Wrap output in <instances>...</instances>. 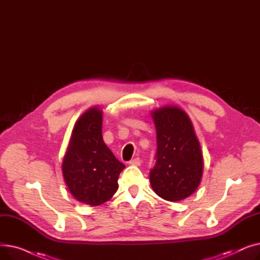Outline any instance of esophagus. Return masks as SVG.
Wrapping results in <instances>:
<instances>
[{"label":"esophagus","mask_w":260,"mask_h":260,"mask_svg":"<svg viewBox=\"0 0 260 260\" xmlns=\"http://www.w3.org/2000/svg\"><path fill=\"white\" fill-rule=\"evenodd\" d=\"M129 165L134 167H140L141 166V160L139 158H135L129 161Z\"/></svg>","instance_id":"1"}]
</instances>
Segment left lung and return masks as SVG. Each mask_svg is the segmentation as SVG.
Wrapping results in <instances>:
<instances>
[{
  "mask_svg": "<svg viewBox=\"0 0 260 260\" xmlns=\"http://www.w3.org/2000/svg\"><path fill=\"white\" fill-rule=\"evenodd\" d=\"M151 116L157 133L155 167L149 173L154 192L168 201L192 195L200 184L203 156L193 123L182 108L167 105Z\"/></svg>",
  "mask_w": 260,
  "mask_h": 260,
  "instance_id": "8db88e82",
  "label": "left lung"
}]
</instances>
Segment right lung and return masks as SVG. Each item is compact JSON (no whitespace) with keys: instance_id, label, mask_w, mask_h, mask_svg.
<instances>
[{"instance_id":"add662e5","label":"right lung","mask_w":260,"mask_h":260,"mask_svg":"<svg viewBox=\"0 0 260 260\" xmlns=\"http://www.w3.org/2000/svg\"><path fill=\"white\" fill-rule=\"evenodd\" d=\"M102 109L88 108L72 132L62 162L64 181L76 200L97 207L118 189V178L125 168L102 138Z\"/></svg>"}]
</instances>
